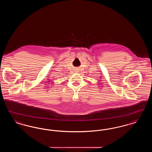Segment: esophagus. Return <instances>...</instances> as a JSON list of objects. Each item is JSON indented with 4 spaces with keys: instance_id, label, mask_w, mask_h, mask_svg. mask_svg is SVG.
Instances as JSON below:
<instances>
[{
    "instance_id": "esophagus-1",
    "label": "esophagus",
    "mask_w": 152,
    "mask_h": 152,
    "mask_svg": "<svg viewBox=\"0 0 152 152\" xmlns=\"http://www.w3.org/2000/svg\"><path fill=\"white\" fill-rule=\"evenodd\" d=\"M75 70H76V72H78V71H79V69H76Z\"/></svg>"
}]
</instances>
